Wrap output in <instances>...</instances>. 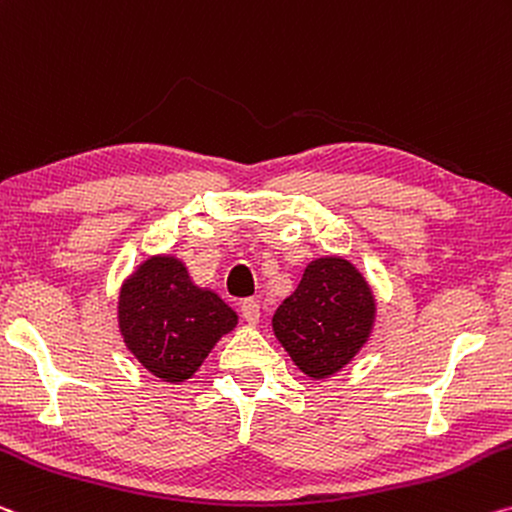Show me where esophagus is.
Listing matches in <instances>:
<instances>
[{
  "instance_id": "obj_1",
  "label": "esophagus",
  "mask_w": 512,
  "mask_h": 512,
  "mask_svg": "<svg viewBox=\"0 0 512 512\" xmlns=\"http://www.w3.org/2000/svg\"><path fill=\"white\" fill-rule=\"evenodd\" d=\"M241 314H243V319H246L248 326H257V323H259V303H257V300H253V298L243 300Z\"/></svg>"
}]
</instances>
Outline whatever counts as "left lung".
Returning a JSON list of instances; mask_svg holds the SVG:
<instances>
[{
  "mask_svg": "<svg viewBox=\"0 0 512 512\" xmlns=\"http://www.w3.org/2000/svg\"><path fill=\"white\" fill-rule=\"evenodd\" d=\"M373 319L376 300L362 273L344 257H321L273 314V332L296 367L321 380L367 344Z\"/></svg>",
  "mask_w": 512,
  "mask_h": 512,
  "instance_id": "1",
  "label": "left lung"
}]
</instances>
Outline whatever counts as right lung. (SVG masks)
Wrapping results in <instances>:
<instances>
[{
  "label": "right lung",
  "mask_w": 512,
  "mask_h": 512,
  "mask_svg": "<svg viewBox=\"0 0 512 512\" xmlns=\"http://www.w3.org/2000/svg\"><path fill=\"white\" fill-rule=\"evenodd\" d=\"M118 326L152 376L184 383L237 326V312L214 291L193 285L180 259L154 255L120 289Z\"/></svg>",
  "instance_id": "obj_1"
}]
</instances>
